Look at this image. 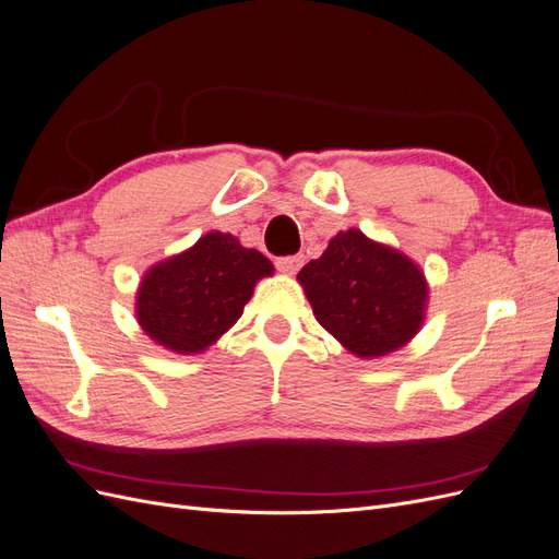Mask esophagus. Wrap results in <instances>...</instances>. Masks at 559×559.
I'll use <instances>...</instances> for the list:
<instances>
[{
    "label": "esophagus",
    "mask_w": 559,
    "mask_h": 559,
    "mask_svg": "<svg viewBox=\"0 0 559 559\" xmlns=\"http://www.w3.org/2000/svg\"><path fill=\"white\" fill-rule=\"evenodd\" d=\"M302 259L300 253H296V257H282V259H277L275 261V265H277V270L280 273H284V275H296L298 270H300V265H302Z\"/></svg>",
    "instance_id": "obj_1"
}]
</instances>
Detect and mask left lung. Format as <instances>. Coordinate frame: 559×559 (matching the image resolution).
Segmentation results:
<instances>
[{
	"label": "left lung",
	"instance_id": "obj_1",
	"mask_svg": "<svg viewBox=\"0 0 559 559\" xmlns=\"http://www.w3.org/2000/svg\"><path fill=\"white\" fill-rule=\"evenodd\" d=\"M298 282L319 324L361 359L408 345L425 321L429 286L419 265L357 228L337 233Z\"/></svg>",
	"mask_w": 559,
	"mask_h": 559
}]
</instances>
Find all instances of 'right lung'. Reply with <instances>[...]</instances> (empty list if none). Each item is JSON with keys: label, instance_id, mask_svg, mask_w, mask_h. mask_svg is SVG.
<instances>
[{"label": "right lung", "instance_id": "right-lung-1", "mask_svg": "<svg viewBox=\"0 0 559 559\" xmlns=\"http://www.w3.org/2000/svg\"><path fill=\"white\" fill-rule=\"evenodd\" d=\"M273 270L230 233L202 235L191 249L146 270L138 292L140 326L177 354L205 352L242 317L253 286Z\"/></svg>", "mask_w": 559, "mask_h": 559}]
</instances>
